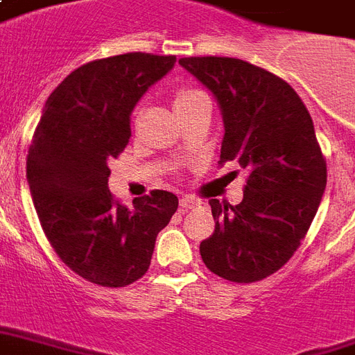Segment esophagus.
I'll return each instance as SVG.
<instances>
[{
  "instance_id": "obj_1",
  "label": "esophagus",
  "mask_w": 355,
  "mask_h": 355,
  "mask_svg": "<svg viewBox=\"0 0 355 355\" xmlns=\"http://www.w3.org/2000/svg\"><path fill=\"white\" fill-rule=\"evenodd\" d=\"M197 205H199V201H197L196 197L186 196V197H182V199H180V210H182V212H188L189 208L197 207Z\"/></svg>"
}]
</instances>
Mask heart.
Segmentation results:
<instances>
[{
  "label": "heart",
  "mask_w": 355,
  "mask_h": 355,
  "mask_svg": "<svg viewBox=\"0 0 355 355\" xmlns=\"http://www.w3.org/2000/svg\"><path fill=\"white\" fill-rule=\"evenodd\" d=\"M199 94H202V93L201 91H196V89H182V91H178V93L175 94V100H173L175 110H177V107H180V105L186 104V102H189L191 98L199 96Z\"/></svg>",
  "instance_id": "obj_1"
}]
</instances>
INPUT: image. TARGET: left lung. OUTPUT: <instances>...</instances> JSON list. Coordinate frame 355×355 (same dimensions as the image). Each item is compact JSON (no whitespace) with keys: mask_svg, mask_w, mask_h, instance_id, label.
<instances>
[{"mask_svg":"<svg viewBox=\"0 0 355 355\" xmlns=\"http://www.w3.org/2000/svg\"><path fill=\"white\" fill-rule=\"evenodd\" d=\"M178 63L216 96L223 115L220 166L250 171L236 207L210 199L216 221L201 242L210 272L255 283L291 261L326 189V159L296 91L272 72L234 58H182Z\"/></svg>","mask_w":355,"mask_h":355,"instance_id":"left-lung-1","label":"left lung"}]
</instances>
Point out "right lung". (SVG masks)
<instances>
[{
	"label": "right lung",
	"mask_w": 355,
	"mask_h": 355,
	"mask_svg": "<svg viewBox=\"0 0 355 355\" xmlns=\"http://www.w3.org/2000/svg\"><path fill=\"white\" fill-rule=\"evenodd\" d=\"M175 55L124 53L70 72L46 100L27 154V184L40 225L67 266L100 286H126L150 266L156 236L177 212L153 189L128 208L107 189L110 166L128 145L130 115Z\"/></svg>",
	"instance_id": "obj_1"
}]
</instances>
